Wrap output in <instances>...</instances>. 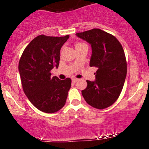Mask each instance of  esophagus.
<instances>
[{
  "mask_svg": "<svg viewBox=\"0 0 149 149\" xmlns=\"http://www.w3.org/2000/svg\"><path fill=\"white\" fill-rule=\"evenodd\" d=\"M78 80H79V79H78V78H72L73 82H74V83H76V82L78 81Z\"/></svg>",
  "mask_w": 149,
  "mask_h": 149,
  "instance_id": "34e87169",
  "label": "esophagus"
}]
</instances>
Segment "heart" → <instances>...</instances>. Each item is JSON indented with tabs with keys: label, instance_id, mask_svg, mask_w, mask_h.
I'll return each mask as SVG.
<instances>
[{
	"label": "heart",
	"instance_id": "obj_1",
	"mask_svg": "<svg viewBox=\"0 0 149 149\" xmlns=\"http://www.w3.org/2000/svg\"><path fill=\"white\" fill-rule=\"evenodd\" d=\"M83 44H85V43H83V42H76V47H78V46H79V45H83Z\"/></svg>",
	"mask_w": 149,
	"mask_h": 149
}]
</instances>
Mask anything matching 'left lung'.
I'll return each instance as SVG.
<instances>
[{
    "label": "left lung",
    "mask_w": 149,
    "mask_h": 149,
    "mask_svg": "<svg viewBox=\"0 0 149 149\" xmlns=\"http://www.w3.org/2000/svg\"><path fill=\"white\" fill-rule=\"evenodd\" d=\"M76 36L91 44L90 66L97 67L95 81L86 80L82 95L89 105L97 109L109 107L118 97L127 75V61L120 42L111 34L92 29Z\"/></svg>",
    "instance_id": "8db88e82"
}]
</instances>
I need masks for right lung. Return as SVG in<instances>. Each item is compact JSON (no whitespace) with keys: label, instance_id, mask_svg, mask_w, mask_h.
I'll return each instance as SVG.
<instances>
[{"label":"right lung","instance_id":"1","mask_svg":"<svg viewBox=\"0 0 149 149\" xmlns=\"http://www.w3.org/2000/svg\"><path fill=\"white\" fill-rule=\"evenodd\" d=\"M69 38V35L38 36L26 47L19 61L24 92L31 103L42 112L55 113L66 103L71 79L52 77L50 71L59 66L60 49Z\"/></svg>","mask_w":149,"mask_h":149}]
</instances>
